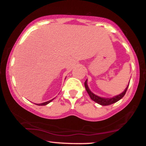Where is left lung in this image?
<instances>
[{"instance_id": "8db88e82", "label": "left lung", "mask_w": 146, "mask_h": 146, "mask_svg": "<svg viewBox=\"0 0 146 146\" xmlns=\"http://www.w3.org/2000/svg\"><path fill=\"white\" fill-rule=\"evenodd\" d=\"M84 86H85V88H86L87 93H88V94L89 95L90 99H91L93 101H94L95 102H96V103H98L99 104L102 106H108L110 104H113L115 103V102H118L119 100H121V99L124 96L125 93H126V90L128 88L129 84L128 86H127L126 88H125V90H123L121 93H120V94L117 95H115V96H113V98H109L98 96V95H95V93H93V92L90 90L89 87L88 86V80H86V82H84Z\"/></svg>"}]
</instances>
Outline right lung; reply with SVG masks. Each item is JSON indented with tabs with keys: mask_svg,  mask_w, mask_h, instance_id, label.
Wrapping results in <instances>:
<instances>
[{
	"mask_svg": "<svg viewBox=\"0 0 146 146\" xmlns=\"http://www.w3.org/2000/svg\"><path fill=\"white\" fill-rule=\"evenodd\" d=\"M65 79H66V78H65ZM53 100H54V98L52 99V100H49V101H47V102H43V103H41V104H36V105H38V106H45V105L48 104H49L50 102L53 101Z\"/></svg>",
	"mask_w": 146,
	"mask_h": 146,
	"instance_id": "obj_1",
	"label": "right lung"
}]
</instances>
